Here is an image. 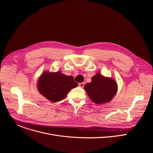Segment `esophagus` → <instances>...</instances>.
Returning <instances> with one entry per match:
<instances>
[{"instance_id": "esophagus-1", "label": "esophagus", "mask_w": 153, "mask_h": 153, "mask_svg": "<svg viewBox=\"0 0 153 153\" xmlns=\"http://www.w3.org/2000/svg\"><path fill=\"white\" fill-rule=\"evenodd\" d=\"M79 86L81 87V88H83V86H84V85H85V83H84L83 82L80 83H79Z\"/></svg>"}]
</instances>
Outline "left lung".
<instances>
[{"label":"left lung","mask_w":153,"mask_h":153,"mask_svg":"<svg viewBox=\"0 0 153 153\" xmlns=\"http://www.w3.org/2000/svg\"><path fill=\"white\" fill-rule=\"evenodd\" d=\"M84 90L94 103L103 104L110 102L116 94L117 84L114 79L97 73L90 83L85 85Z\"/></svg>","instance_id":"1"}]
</instances>
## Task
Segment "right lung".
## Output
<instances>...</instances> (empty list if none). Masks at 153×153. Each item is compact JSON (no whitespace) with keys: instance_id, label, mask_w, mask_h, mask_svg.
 Here are the masks:
<instances>
[{"instance_id":"add662e5","label":"right lung","mask_w":153,"mask_h":153,"mask_svg":"<svg viewBox=\"0 0 153 153\" xmlns=\"http://www.w3.org/2000/svg\"><path fill=\"white\" fill-rule=\"evenodd\" d=\"M78 86L72 76H67L58 71H44L39 77L37 87L38 91L48 100L56 102L67 97L68 93Z\"/></svg>"}]
</instances>
